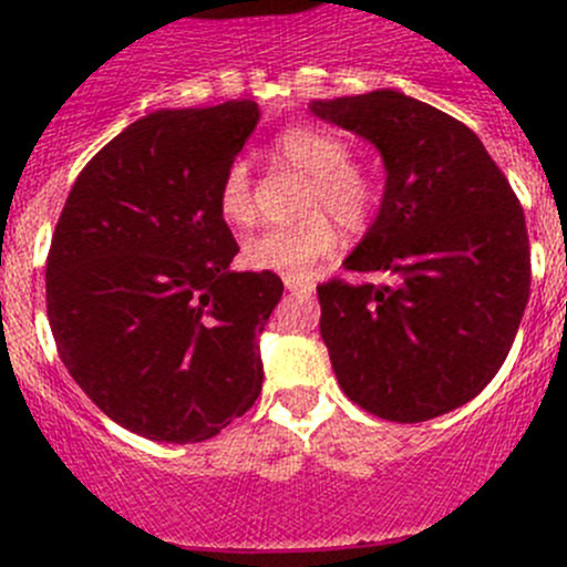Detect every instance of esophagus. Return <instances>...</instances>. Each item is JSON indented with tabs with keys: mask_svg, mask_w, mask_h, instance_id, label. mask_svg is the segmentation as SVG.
<instances>
[{
	"mask_svg": "<svg viewBox=\"0 0 567 567\" xmlns=\"http://www.w3.org/2000/svg\"><path fill=\"white\" fill-rule=\"evenodd\" d=\"M282 282L293 296H312V290H316V285L307 282L305 277H293V274H285Z\"/></svg>",
	"mask_w": 567,
	"mask_h": 567,
	"instance_id": "obj_1",
	"label": "esophagus"
}]
</instances>
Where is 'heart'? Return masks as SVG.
<instances>
[{
  "mask_svg": "<svg viewBox=\"0 0 567 567\" xmlns=\"http://www.w3.org/2000/svg\"><path fill=\"white\" fill-rule=\"evenodd\" d=\"M274 156L296 173L307 175L305 199L296 225L271 227L244 244V262L255 271L301 274L329 257L340 244L336 216L346 230L359 233L379 208L375 177L351 162V147L342 136L316 125H288L274 140ZM216 208L227 225L247 227L257 219L255 181L247 162H233L216 186Z\"/></svg>",
  "mask_w": 567,
  "mask_h": 567,
  "instance_id": "heart-1",
  "label": "heart"
}]
</instances>
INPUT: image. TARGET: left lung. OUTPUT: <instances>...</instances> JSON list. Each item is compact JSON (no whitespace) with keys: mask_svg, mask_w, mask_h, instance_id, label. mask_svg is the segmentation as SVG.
I'll return each instance as SVG.
<instances>
[{"mask_svg":"<svg viewBox=\"0 0 567 567\" xmlns=\"http://www.w3.org/2000/svg\"><path fill=\"white\" fill-rule=\"evenodd\" d=\"M381 151L386 192L342 266L392 282L318 285L320 337L342 392L390 422L468 403L507 359L529 299L522 203L472 128L394 90L316 101Z\"/></svg>","mask_w":567,"mask_h":567,"instance_id":"1","label":"left lung"}]
</instances>
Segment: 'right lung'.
I'll use <instances>...</instances> for the list:
<instances>
[{
	"label": "right lung",
	"instance_id": "add662e5",
	"mask_svg": "<svg viewBox=\"0 0 567 567\" xmlns=\"http://www.w3.org/2000/svg\"><path fill=\"white\" fill-rule=\"evenodd\" d=\"M257 117L227 101L136 120L79 173L51 236L56 353L109 420L153 442H205L260 394L257 337L282 279L230 271L238 244L216 208Z\"/></svg>",
	"mask_w": 567,
	"mask_h": 567
}]
</instances>
